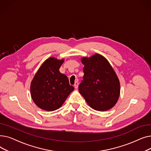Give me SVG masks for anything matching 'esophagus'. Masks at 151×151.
<instances>
[{"mask_svg": "<svg viewBox=\"0 0 151 151\" xmlns=\"http://www.w3.org/2000/svg\"><path fill=\"white\" fill-rule=\"evenodd\" d=\"M74 87H75V88H76V89L78 88V81H76V82L75 83Z\"/></svg>", "mask_w": 151, "mask_h": 151, "instance_id": "34e87169", "label": "esophagus"}]
</instances>
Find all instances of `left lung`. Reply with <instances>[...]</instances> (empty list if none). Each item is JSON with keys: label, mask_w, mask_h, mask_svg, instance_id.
Masks as SVG:
<instances>
[{"label": "left lung", "mask_w": 151, "mask_h": 151, "mask_svg": "<svg viewBox=\"0 0 151 151\" xmlns=\"http://www.w3.org/2000/svg\"><path fill=\"white\" fill-rule=\"evenodd\" d=\"M83 80L79 92L88 104L100 111L113 108L119 97L120 83L108 61L102 55L83 58Z\"/></svg>", "instance_id": "8db88e82"}]
</instances>
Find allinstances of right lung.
I'll use <instances>...</instances> for the list:
<instances>
[{
    "mask_svg": "<svg viewBox=\"0 0 151 151\" xmlns=\"http://www.w3.org/2000/svg\"><path fill=\"white\" fill-rule=\"evenodd\" d=\"M64 60L50 58L40 67L30 84L31 97L35 104L43 110L59 109L74 88L67 76L59 68Z\"/></svg>",
    "mask_w": 151,
    "mask_h": 151,
    "instance_id": "add662e5",
    "label": "right lung"
}]
</instances>
